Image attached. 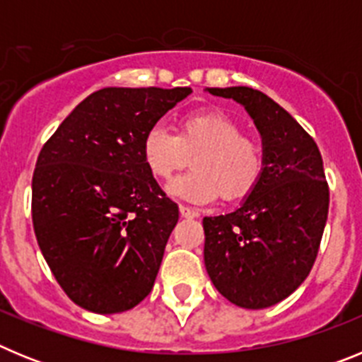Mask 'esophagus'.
<instances>
[{"label":"esophagus","instance_id":"34e87169","mask_svg":"<svg viewBox=\"0 0 362 362\" xmlns=\"http://www.w3.org/2000/svg\"><path fill=\"white\" fill-rule=\"evenodd\" d=\"M179 214H181V217H187V219H194V217H199V214L196 212V210L188 209V206H179Z\"/></svg>","mask_w":362,"mask_h":362}]
</instances>
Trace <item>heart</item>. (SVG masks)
Segmentation results:
<instances>
[{
  "label": "heart",
  "instance_id": "1",
  "mask_svg": "<svg viewBox=\"0 0 362 362\" xmlns=\"http://www.w3.org/2000/svg\"><path fill=\"white\" fill-rule=\"evenodd\" d=\"M192 158V172L168 187L174 197L212 203L239 201L252 194L264 172V150L257 139L219 110H199L179 119L175 136L153 127L143 139V161L158 181H170Z\"/></svg>",
  "mask_w": 362,
  "mask_h": 362
}]
</instances>
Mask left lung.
Listing matches in <instances>:
<instances>
[{"mask_svg": "<svg viewBox=\"0 0 362 362\" xmlns=\"http://www.w3.org/2000/svg\"><path fill=\"white\" fill-rule=\"evenodd\" d=\"M246 108L263 137L264 172L238 210L204 217V267L223 297L248 310L277 305L308 277L330 190L317 145L288 112L248 86L209 88Z\"/></svg>", "mask_w": 362, "mask_h": 362, "instance_id": "1", "label": "left lung"}]
</instances>
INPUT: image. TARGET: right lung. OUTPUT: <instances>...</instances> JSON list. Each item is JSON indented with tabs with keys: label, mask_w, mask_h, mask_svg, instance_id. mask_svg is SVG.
I'll use <instances>...</instances> for the list:
<instances>
[{
	"label": "right lung",
	"mask_w": 362,
	"mask_h": 362,
	"mask_svg": "<svg viewBox=\"0 0 362 362\" xmlns=\"http://www.w3.org/2000/svg\"><path fill=\"white\" fill-rule=\"evenodd\" d=\"M190 92L101 88L70 112L37 156V245L63 292L88 312H124L152 290L179 209L146 168L143 139Z\"/></svg>",
	"instance_id": "add662e5"
}]
</instances>
